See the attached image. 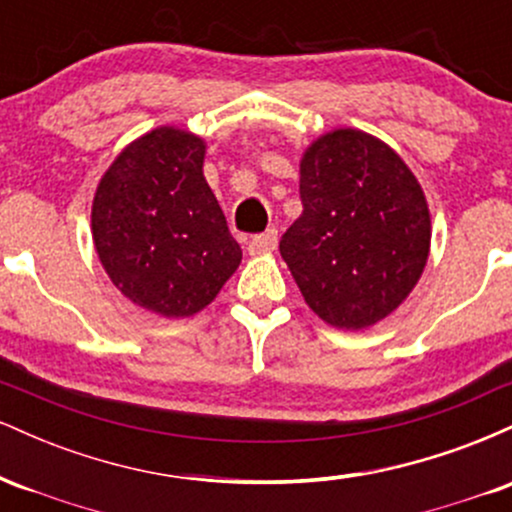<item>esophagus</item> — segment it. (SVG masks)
Returning a JSON list of instances; mask_svg holds the SVG:
<instances>
[{
	"label": "esophagus",
	"instance_id": "1",
	"mask_svg": "<svg viewBox=\"0 0 512 512\" xmlns=\"http://www.w3.org/2000/svg\"><path fill=\"white\" fill-rule=\"evenodd\" d=\"M276 250V231L274 228H269V231L260 233V236H255L248 243V252L250 255H267V252H274Z\"/></svg>",
	"mask_w": 512,
	"mask_h": 512
}]
</instances>
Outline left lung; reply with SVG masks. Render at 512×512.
<instances>
[{
	"label": "left lung",
	"instance_id": "8db88e82",
	"mask_svg": "<svg viewBox=\"0 0 512 512\" xmlns=\"http://www.w3.org/2000/svg\"><path fill=\"white\" fill-rule=\"evenodd\" d=\"M303 214L279 252L313 313L337 330L378 325L407 301L431 252V211L392 146L354 127L301 156Z\"/></svg>",
	"mask_w": 512,
	"mask_h": 512
}]
</instances>
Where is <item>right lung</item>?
<instances>
[{
  "label": "right lung",
  "mask_w": 512,
  "mask_h": 512,
  "mask_svg": "<svg viewBox=\"0 0 512 512\" xmlns=\"http://www.w3.org/2000/svg\"><path fill=\"white\" fill-rule=\"evenodd\" d=\"M207 142L156 127L129 142L96 187L91 233L115 289L161 317H192L243 260L204 178Z\"/></svg>",
  "instance_id": "1"
}]
</instances>
